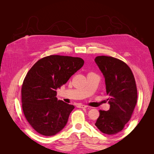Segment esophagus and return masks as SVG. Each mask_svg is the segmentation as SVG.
Here are the masks:
<instances>
[{"mask_svg": "<svg viewBox=\"0 0 154 154\" xmlns=\"http://www.w3.org/2000/svg\"><path fill=\"white\" fill-rule=\"evenodd\" d=\"M78 108H81V109H84V108H87V106L85 105H82V104H78L77 105Z\"/></svg>", "mask_w": 154, "mask_h": 154, "instance_id": "esophagus-1", "label": "esophagus"}]
</instances>
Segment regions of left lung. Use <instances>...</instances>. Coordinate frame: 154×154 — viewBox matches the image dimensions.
I'll return each instance as SVG.
<instances>
[{"mask_svg":"<svg viewBox=\"0 0 154 154\" xmlns=\"http://www.w3.org/2000/svg\"><path fill=\"white\" fill-rule=\"evenodd\" d=\"M95 62L105 77L110 109L99 110L95 125L101 132L114 135L122 131L130 119L137 103L136 81L127 63L118 58L98 56Z\"/></svg>","mask_w":154,"mask_h":154,"instance_id":"left-lung-1","label":"left lung"}]
</instances>
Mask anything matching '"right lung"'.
<instances>
[{"label": "right lung", "instance_id": "1", "mask_svg": "<svg viewBox=\"0 0 154 154\" xmlns=\"http://www.w3.org/2000/svg\"><path fill=\"white\" fill-rule=\"evenodd\" d=\"M83 64L81 58L50 55L36 62L27 73L21 89L22 106L35 131L52 136L65 127L74 106L58 100L56 90Z\"/></svg>", "mask_w": 154, "mask_h": 154}]
</instances>
